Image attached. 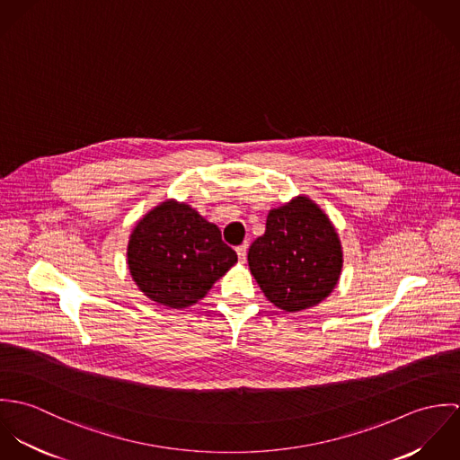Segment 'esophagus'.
<instances>
[{"label":"esophagus","instance_id":"34e87169","mask_svg":"<svg viewBox=\"0 0 460 460\" xmlns=\"http://www.w3.org/2000/svg\"><path fill=\"white\" fill-rule=\"evenodd\" d=\"M237 257H239V262L244 263L246 262V257H248V244H243V246H239L237 250Z\"/></svg>","mask_w":460,"mask_h":460}]
</instances>
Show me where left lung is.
<instances>
[{
    "mask_svg": "<svg viewBox=\"0 0 460 460\" xmlns=\"http://www.w3.org/2000/svg\"><path fill=\"white\" fill-rule=\"evenodd\" d=\"M248 263L263 296L276 308L296 314L317 306L334 290L343 252L328 214L299 195L269 210Z\"/></svg>",
    "mask_w": 460,
    "mask_h": 460,
    "instance_id": "obj_1",
    "label": "left lung"
}]
</instances>
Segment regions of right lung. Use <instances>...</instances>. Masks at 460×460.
Returning a JSON list of instances; mask_svg holds the SVG:
<instances>
[{
    "label": "right lung",
    "instance_id": "1",
    "mask_svg": "<svg viewBox=\"0 0 460 460\" xmlns=\"http://www.w3.org/2000/svg\"><path fill=\"white\" fill-rule=\"evenodd\" d=\"M235 262L219 228L173 198L150 208L128 243L132 281L148 299L175 310L197 305Z\"/></svg>",
    "mask_w": 460,
    "mask_h": 460
}]
</instances>
